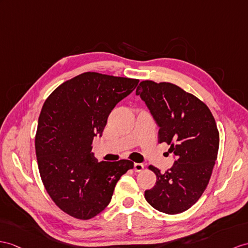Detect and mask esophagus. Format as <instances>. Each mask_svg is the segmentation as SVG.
<instances>
[{"label":"esophagus","mask_w":248,"mask_h":248,"mask_svg":"<svg viewBox=\"0 0 248 248\" xmlns=\"http://www.w3.org/2000/svg\"><path fill=\"white\" fill-rule=\"evenodd\" d=\"M134 168L136 172H140L144 170V164H142V163H135Z\"/></svg>","instance_id":"34e87169"}]
</instances>
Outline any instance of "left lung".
<instances>
[{
  "mask_svg": "<svg viewBox=\"0 0 248 248\" xmlns=\"http://www.w3.org/2000/svg\"><path fill=\"white\" fill-rule=\"evenodd\" d=\"M159 127V142L170 145L171 168L156 176L145 199L161 213L176 215L190 208L206 189L219 150L213 113L201 100L171 83L143 81L136 90Z\"/></svg>",
  "mask_w": 248,
  "mask_h": 248,
  "instance_id": "1",
  "label": "left lung"
}]
</instances>
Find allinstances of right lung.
<instances>
[{
    "mask_svg": "<svg viewBox=\"0 0 248 248\" xmlns=\"http://www.w3.org/2000/svg\"><path fill=\"white\" fill-rule=\"evenodd\" d=\"M138 83L84 72L54 89L42 107L35 135L40 176L52 201L74 218L88 220L103 211L120 178L134 168L129 160L98 162L92 144Z\"/></svg>",
    "mask_w": 248,
    "mask_h": 248,
    "instance_id": "add662e5",
    "label": "right lung"
}]
</instances>
